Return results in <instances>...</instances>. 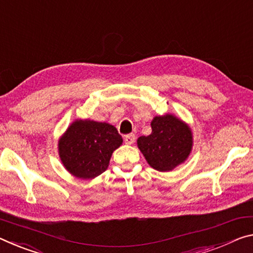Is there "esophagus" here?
<instances>
[{"instance_id":"obj_1","label":"esophagus","mask_w":253,"mask_h":253,"mask_svg":"<svg viewBox=\"0 0 253 253\" xmlns=\"http://www.w3.org/2000/svg\"><path fill=\"white\" fill-rule=\"evenodd\" d=\"M124 141H125V143L128 144V145H130V144L135 143L136 136L134 134H128L125 136V137H124Z\"/></svg>"}]
</instances>
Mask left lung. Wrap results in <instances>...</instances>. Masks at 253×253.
<instances>
[{"label": "left lung", "instance_id": "1", "mask_svg": "<svg viewBox=\"0 0 253 253\" xmlns=\"http://www.w3.org/2000/svg\"><path fill=\"white\" fill-rule=\"evenodd\" d=\"M152 133L141 136L137 146L153 169L169 172L182 164L192 150V131L177 116H155L151 122Z\"/></svg>", "mask_w": 253, "mask_h": 253}]
</instances>
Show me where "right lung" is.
Returning a JSON list of instances; mask_svg holds the SVG:
<instances>
[{
	"instance_id": "add662e5",
	"label": "right lung",
	"mask_w": 253,
	"mask_h": 253,
	"mask_svg": "<svg viewBox=\"0 0 253 253\" xmlns=\"http://www.w3.org/2000/svg\"><path fill=\"white\" fill-rule=\"evenodd\" d=\"M122 144L123 137L110 124L76 119L58 139V155L72 175L94 179L108 169L112 153Z\"/></svg>"
}]
</instances>
